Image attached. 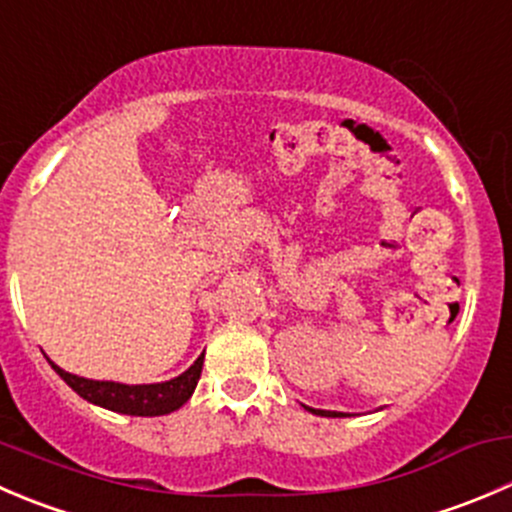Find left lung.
<instances>
[{"instance_id": "1", "label": "left lung", "mask_w": 512, "mask_h": 512, "mask_svg": "<svg viewBox=\"0 0 512 512\" xmlns=\"http://www.w3.org/2000/svg\"><path fill=\"white\" fill-rule=\"evenodd\" d=\"M320 415H325V410H320Z\"/></svg>"}]
</instances>
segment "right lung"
Wrapping results in <instances>:
<instances>
[{
    "label": "right lung",
    "mask_w": 512,
    "mask_h": 512,
    "mask_svg": "<svg viewBox=\"0 0 512 512\" xmlns=\"http://www.w3.org/2000/svg\"><path fill=\"white\" fill-rule=\"evenodd\" d=\"M202 362H205V352L195 360V365L180 377L167 382H155V385H122V382H104V380H87V377H77L72 372H64L52 362L54 372L67 382L69 388L79 395V398L89 400L94 405L114 410V413L124 415H140V418H155V415H167L172 410L182 408L195 393L197 380H200Z\"/></svg>",
    "instance_id": "add662e5"
}]
</instances>
